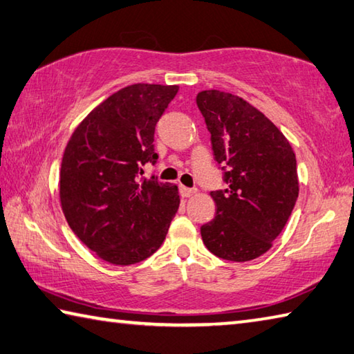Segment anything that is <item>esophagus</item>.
<instances>
[{"instance_id": "1", "label": "esophagus", "mask_w": 354, "mask_h": 354, "mask_svg": "<svg viewBox=\"0 0 354 354\" xmlns=\"http://www.w3.org/2000/svg\"><path fill=\"white\" fill-rule=\"evenodd\" d=\"M179 194H181L183 198H190L192 195L196 194V189H190V187H184V185H181L179 187Z\"/></svg>"}]
</instances>
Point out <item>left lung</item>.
Segmentation results:
<instances>
[{
    "label": "left lung",
    "instance_id": "1",
    "mask_svg": "<svg viewBox=\"0 0 354 354\" xmlns=\"http://www.w3.org/2000/svg\"><path fill=\"white\" fill-rule=\"evenodd\" d=\"M196 105L227 185L210 192L216 212L201 226L203 241L223 260H254L291 216L299 196L297 160L279 128L239 95L209 89L196 95Z\"/></svg>",
    "mask_w": 354,
    "mask_h": 354
}]
</instances>
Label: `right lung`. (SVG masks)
<instances>
[{"label": "right lung", "instance_id": "add662e5", "mask_svg": "<svg viewBox=\"0 0 354 354\" xmlns=\"http://www.w3.org/2000/svg\"><path fill=\"white\" fill-rule=\"evenodd\" d=\"M176 85L127 86L75 128L60 170V201L73 232L102 260L128 266L155 254L179 207L178 187L147 179L155 128Z\"/></svg>", "mask_w": 354, "mask_h": 354}]
</instances>
